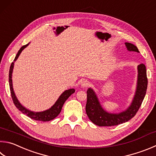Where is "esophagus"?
I'll return each instance as SVG.
<instances>
[{"mask_svg":"<svg viewBox=\"0 0 156 156\" xmlns=\"http://www.w3.org/2000/svg\"><path fill=\"white\" fill-rule=\"evenodd\" d=\"M80 85H81V87H88L89 85V81L88 80H82L81 81V83H80Z\"/></svg>","mask_w":156,"mask_h":156,"instance_id":"obj_1","label":"esophagus"}]
</instances>
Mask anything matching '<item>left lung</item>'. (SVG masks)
Listing matches in <instances>:
<instances>
[{"label":"left lung","instance_id":"left-lung-1","mask_svg":"<svg viewBox=\"0 0 156 156\" xmlns=\"http://www.w3.org/2000/svg\"><path fill=\"white\" fill-rule=\"evenodd\" d=\"M129 52H139L137 47L128 42L125 43ZM138 76L135 94L127 108L119 113L107 112L103 108L94 90L89 88L87 90V101L86 112L89 119L98 126H113L127 122L134 117L140 107L145 98L147 89L146 67L141 63L137 67Z\"/></svg>","mask_w":156,"mask_h":156}]
</instances>
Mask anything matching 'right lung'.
Here are the masks:
<instances>
[{
	"mask_svg": "<svg viewBox=\"0 0 156 156\" xmlns=\"http://www.w3.org/2000/svg\"><path fill=\"white\" fill-rule=\"evenodd\" d=\"M29 44H27L25 46H23L21 47V48L19 50L18 54H17L15 58H14L13 62H12L10 69H9V87H10V90H11V98H12V100L14 104L16 106L17 108L19 110L24 113V114L27 115L28 117L30 118L33 119L34 120L36 121H49L54 119L56 118L57 116L59 115V113L61 112L62 107H63L64 103L66 102V101L67 100L69 96L73 94V93L75 92L74 89H70L68 90H66L65 91L62 93V94L59 96L58 100L56 101L54 105L50 108L49 109L44 110V111L41 112H34L31 111V110L27 109V108H25L24 106H22V104L20 102L18 98L16 96L15 92L13 90V83H12V73H13V69L14 67V63L15 61L18 59V56L20 55V53L22 52L25 48H27L29 46Z\"/></svg>",
	"mask_w": 156,
	"mask_h": 156,
	"instance_id": "add662e5",
	"label": "right lung"
}]
</instances>
